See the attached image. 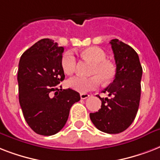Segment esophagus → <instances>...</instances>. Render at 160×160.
I'll use <instances>...</instances> for the list:
<instances>
[{
  "label": "esophagus",
  "instance_id": "esophagus-1",
  "mask_svg": "<svg viewBox=\"0 0 160 160\" xmlns=\"http://www.w3.org/2000/svg\"><path fill=\"white\" fill-rule=\"evenodd\" d=\"M89 96H90V95H89V94H86V93H81V94H80V98H81L82 100L87 99Z\"/></svg>",
  "mask_w": 160,
  "mask_h": 160
}]
</instances>
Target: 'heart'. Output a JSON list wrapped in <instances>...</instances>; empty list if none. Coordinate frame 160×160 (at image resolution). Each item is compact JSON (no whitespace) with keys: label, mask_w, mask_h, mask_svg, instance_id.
<instances>
[{"label":"heart","mask_w":160,"mask_h":160,"mask_svg":"<svg viewBox=\"0 0 160 160\" xmlns=\"http://www.w3.org/2000/svg\"><path fill=\"white\" fill-rule=\"evenodd\" d=\"M82 57L94 62L90 70V77L75 76L68 81L69 87L80 93L93 90L100 85L101 80L104 83L111 81L114 76V65L105 60L106 55L102 49L95 46L85 48L81 51ZM61 66L66 75H72L76 69V59L71 52L64 54L61 59Z\"/></svg>","instance_id":"obj_1"}]
</instances>
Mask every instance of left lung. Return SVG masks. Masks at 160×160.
Masks as SVG:
<instances>
[{
	"label": "left lung",
	"instance_id": "obj_1",
	"mask_svg": "<svg viewBox=\"0 0 160 160\" xmlns=\"http://www.w3.org/2000/svg\"><path fill=\"white\" fill-rule=\"evenodd\" d=\"M112 50L116 64L114 80L103 90L110 98H100L101 109L90 113L95 126L107 134H119L133 123L139 109L141 94L142 66L139 55L129 45L111 40Z\"/></svg>",
	"mask_w": 160,
	"mask_h": 160
}]
</instances>
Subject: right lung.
Listing matches in <instances>:
<instances>
[{
  "instance_id": "obj_1",
  "label": "right lung",
  "mask_w": 160,
  "mask_h": 160,
  "mask_svg": "<svg viewBox=\"0 0 160 160\" xmlns=\"http://www.w3.org/2000/svg\"><path fill=\"white\" fill-rule=\"evenodd\" d=\"M64 48L42 39L26 50L19 62V102L26 123L36 134L50 136L67 121L70 109L80 100L71 89L57 88L65 79L61 66Z\"/></svg>"
}]
</instances>
